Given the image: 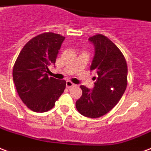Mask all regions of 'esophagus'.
Wrapping results in <instances>:
<instances>
[{
  "instance_id": "esophagus-1",
  "label": "esophagus",
  "mask_w": 151,
  "mask_h": 151,
  "mask_svg": "<svg viewBox=\"0 0 151 151\" xmlns=\"http://www.w3.org/2000/svg\"><path fill=\"white\" fill-rule=\"evenodd\" d=\"M66 86H67V88H72V87H74L75 84L73 83L72 82H71V81H67L66 82Z\"/></svg>"
}]
</instances>
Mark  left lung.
<instances>
[{"instance_id":"8db88e82","label":"left lung","mask_w":151,"mask_h":151,"mask_svg":"<svg viewBox=\"0 0 151 151\" xmlns=\"http://www.w3.org/2000/svg\"><path fill=\"white\" fill-rule=\"evenodd\" d=\"M88 40L96 48L91 70L97 73L96 82L93 90L80 86L82 96L76 106L82 115L94 119L109 112L122 98L127 86V63L122 52L106 37L96 34Z\"/></svg>"}]
</instances>
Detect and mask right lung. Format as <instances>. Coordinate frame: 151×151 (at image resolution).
Wrapping results in <instances>:
<instances>
[{
  "mask_svg": "<svg viewBox=\"0 0 151 151\" xmlns=\"http://www.w3.org/2000/svg\"><path fill=\"white\" fill-rule=\"evenodd\" d=\"M64 38L53 32L37 35L24 46L14 63L12 77L18 95L32 111L52 109L65 89V80L47 74L48 65L55 63Z\"/></svg>",
  "mask_w": 151,
  "mask_h": 151,
  "instance_id": "right-lung-1",
  "label": "right lung"
}]
</instances>
